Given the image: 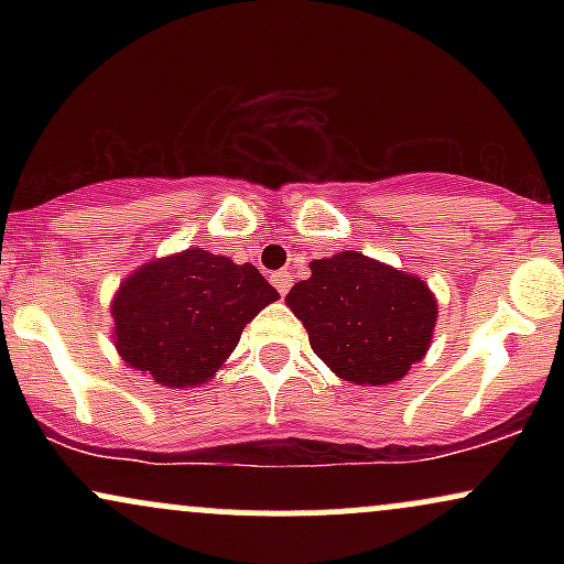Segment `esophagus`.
<instances>
[{
    "label": "esophagus",
    "instance_id": "obj_1",
    "mask_svg": "<svg viewBox=\"0 0 564 564\" xmlns=\"http://www.w3.org/2000/svg\"><path fill=\"white\" fill-rule=\"evenodd\" d=\"M273 286H275L278 291H281L283 296H286V291L291 289V275L286 273V270H281V273L273 275Z\"/></svg>",
    "mask_w": 564,
    "mask_h": 564
}]
</instances>
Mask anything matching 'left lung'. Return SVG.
Listing matches in <instances>:
<instances>
[{"mask_svg":"<svg viewBox=\"0 0 564 564\" xmlns=\"http://www.w3.org/2000/svg\"><path fill=\"white\" fill-rule=\"evenodd\" d=\"M310 347L339 379L360 387L400 381L432 347L437 296L419 275L339 251L310 262L286 294Z\"/></svg>","mask_w":564,"mask_h":564,"instance_id":"8db88e82","label":"left lung"}]
</instances>
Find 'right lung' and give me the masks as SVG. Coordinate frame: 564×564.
<instances>
[{"label":"right lung","instance_id":"right-lung-1","mask_svg":"<svg viewBox=\"0 0 564 564\" xmlns=\"http://www.w3.org/2000/svg\"><path fill=\"white\" fill-rule=\"evenodd\" d=\"M275 300L281 294L249 262L196 246L156 257L116 289V352L161 387H200L228 364L246 323Z\"/></svg>","mask_w":564,"mask_h":564}]
</instances>
